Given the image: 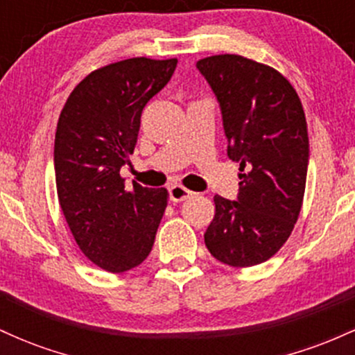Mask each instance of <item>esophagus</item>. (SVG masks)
<instances>
[{"label":"esophagus","instance_id":"1","mask_svg":"<svg viewBox=\"0 0 355 355\" xmlns=\"http://www.w3.org/2000/svg\"><path fill=\"white\" fill-rule=\"evenodd\" d=\"M168 191H170V200L172 202H183L193 195V191L185 189L183 185H178V183H175V185L170 187Z\"/></svg>","mask_w":355,"mask_h":355}]
</instances>
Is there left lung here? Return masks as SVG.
Masks as SVG:
<instances>
[{
    "instance_id": "1",
    "label": "left lung",
    "mask_w": 355,
    "mask_h": 355,
    "mask_svg": "<svg viewBox=\"0 0 355 355\" xmlns=\"http://www.w3.org/2000/svg\"><path fill=\"white\" fill-rule=\"evenodd\" d=\"M222 110L227 155L239 162L237 200L215 195L205 245L230 267L275 255L302 209L309 135L299 95L285 76L240 55L197 61Z\"/></svg>"
}]
</instances>
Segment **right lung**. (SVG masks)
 Masks as SVG:
<instances>
[{"label": "right lung", "instance_id": "obj_1", "mask_svg": "<svg viewBox=\"0 0 355 355\" xmlns=\"http://www.w3.org/2000/svg\"><path fill=\"white\" fill-rule=\"evenodd\" d=\"M177 58L145 56L92 71L68 96L56 126L60 207L88 260L113 274L148 257L168 202L166 189L133 182L120 168L137 145L145 105L172 78Z\"/></svg>", "mask_w": 355, "mask_h": 355}]
</instances>
